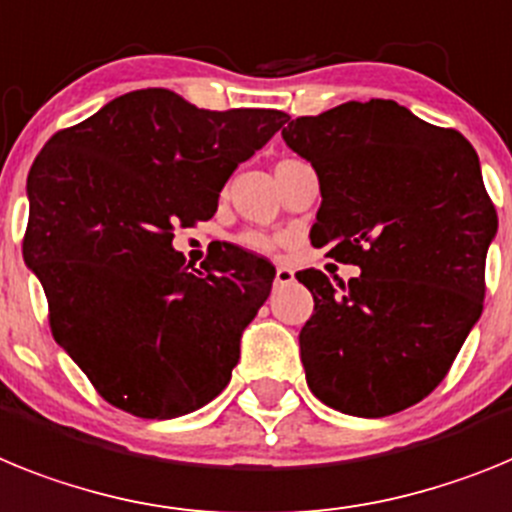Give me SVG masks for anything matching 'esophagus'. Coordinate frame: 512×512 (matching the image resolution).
<instances>
[{
	"label": "esophagus",
	"mask_w": 512,
	"mask_h": 512,
	"mask_svg": "<svg viewBox=\"0 0 512 512\" xmlns=\"http://www.w3.org/2000/svg\"><path fill=\"white\" fill-rule=\"evenodd\" d=\"M293 281V270L288 265H278L275 268V286H286Z\"/></svg>",
	"instance_id": "esophagus-1"
}]
</instances>
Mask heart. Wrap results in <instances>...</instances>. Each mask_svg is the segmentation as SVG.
<instances>
[{"label":"heart","instance_id":"obj_1","mask_svg":"<svg viewBox=\"0 0 512 512\" xmlns=\"http://www.w3.org/2000/svg\"><path fill=\"white\" fill-rule=\"evenodd\" d=\"M242 244H244V247H250V250H255V252H270V250H273V242L262 237V234H244Z\"/></svg>","mask_w":512,"mask_h":512}]
</instances>
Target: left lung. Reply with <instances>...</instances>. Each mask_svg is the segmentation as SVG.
Instances as JSON below:
<instances>
[{"instance_id":"obj_1","label":"left lung","mask_w":512,"mask_h":512,"mask_svg":"<svg viewBox=\"0 0 512 512\" xmlns=\"http://www.w3.org/2000/svg\"><path fill=\"white\" fill-rule=\"evenodd\" d=\"M283 141L319 177L311 244L361 268L337 286L296 273L314 296L299 335L306 384L345 415L407 410L446 379L482 317L497 213L477 151L394 100L304 115Z\"/></svg>"}]
</instances>
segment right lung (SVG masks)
Returning <instances> with one entry per match:
<instances>
[{
  "mask_svg": "<svg viewBox=\"0 0 512 512\" xmlns=\"http://www.w3.org/2000/svg\"><path fill=\"white\" fill-rule=\"evenodd\" d=\"M286 121L281 110H201L151 87L110 100L35 157L22 257L56 342L113 407L170 420L229 384L275 268L229 247L190 270L172 237L211 219L231 172Z\"/></svg>",
  "mask_w": 512,
  "mask_h": 512,
  "instance_id": "add662e5",
  "label": "right lung"
}]
</instances>
